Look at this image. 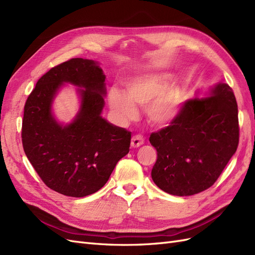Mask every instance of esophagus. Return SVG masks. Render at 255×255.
<instances>
[{"instance_id": "34e87169", "label": "esophagus", "mask_w": 255, "mask_h": 255, "mask_svg": "<svg viewBox=\"0 0 255 255\" xmlns=\"http://www.w3.org/2000/svg\"><path fill=\"white\" fill-rule=\"evenodd\" d=\"M144 139L141 135H135L132 137V141H130V146L132 148H138V146H140L141 144H143Z\"/></svg>"}]
</instances>
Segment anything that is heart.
<instances>
[{
	"mask_svg": "<svg viewBox=\"0 0 255 255\" xmlns=\"http://www.w3.org/2000/svg\"><path fill=\"white\" fill-rule=\"evenodd\" d=\"M171 80L172 75L167 72L138 75L127 83V95L119 89H111V109L122 120L128 121L136 118L135 105H139L146 109V115L153 125H170L179 117L185 97V91L179 85L168 87Z\"/></svg>",
	"mask_w": 255,
	"mask_h": 255,
	"instance_id": "heart-1",
	"label": "heart"
}]
</instances>
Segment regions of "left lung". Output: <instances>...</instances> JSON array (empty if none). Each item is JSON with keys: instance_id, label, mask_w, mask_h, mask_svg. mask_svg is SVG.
<instances>
[{"instance_id": "8db88e82", "label": "left lung", "mask_w": 255, "mask_h": 255, "mask_svg": "<svg viewBox=\"0 0 255 255\" xmlns=\"http://www.w3.org/2000/svg\"><path fill=\"white\" fill-rule=\"evenodd\" d=\"M149 140L157 151L152 180L173 196H191L217 181L239 141L237 102L229 85L219 84L212 96L185 101L168 127Z\"/></svg>"}]
</instances>
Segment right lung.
Returning a JSON list of instances; mask_svg holds the SVG:
<instances>
[{"label": "right lung", "instance_id": "right-lung-1", "mask_svg": "<svg viewBox=\"0 0 255 255\" xmlns=\"http://www.w3.org/2000/svg\"><path fill=\"white\" fill-rule=\"evenodd\" d=\"M105 75L96 61L71 58L43 74L30 92L22 121V144L42 182L68 197L82 198L101 189L118 161L128 153L130 132L101 117ZM64 82L84 88L76 119L61 126L50 106Z\"/></svg>", "mask_w": 255, "mask_h": 255}]
</instances>
